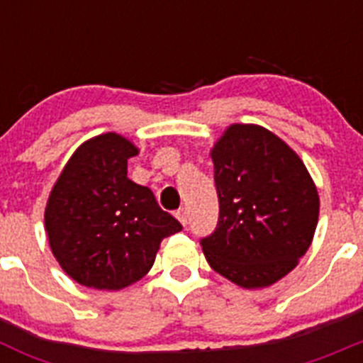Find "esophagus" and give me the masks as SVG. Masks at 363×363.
Returning <instances> with one entry per match:
<instances>
[{"mask_svg":"<svg viewBox=\"0 0 363 363\" xmlns=\"http://www.w3.org/2000/svg\"><path fill=\"white\" fill-rule=\"evenodd\" d=\"M176 218H178L179 223H182V225H187V223H189V214H187V209H185V207H182V209L176 211Z\"/></svg>","mask_w":363,"mask_h":363,"instance_id":"obj_1","label":"esophagus"}]
</instances>
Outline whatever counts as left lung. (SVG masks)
<instances>
[{
  "instance_id": "obj_1",
  "label": "left lung",
  "mask_w": 363,
  "mask_h": 363,
  "mask_svg": "<svg viewBox=\"0 0 363 363\" xmlns=\"http://www.w3.org/2000/svg\"><path fill=\"white\" fill-rule=\"evenodd\" d=\"M220 216L200 240L211 267L245 289L296 267L313 242L320 200L298 154L258 125H230L213 152Z\"/></svg>"
}]
</instances>
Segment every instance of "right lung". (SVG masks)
<instances>
[{
  "mask_svg": "<svg viewBox=\"0 0 363 363\" xmlns=\"http://www.w3.org/2000/svg\"><path fill=\"white\" fill-rule=\"evenodd\" d=\"M138 149L114 133L83 143L57 178L45 209L50 249L72 280L118 291L150 271L163 238L182 230L149 187L127 178Z\"/></svg>",
  "mask_w": 363,
  "mask_h": 363,
  "instance_id": "right-lung-1",
  "label": "right lung"
}]
</instances>
